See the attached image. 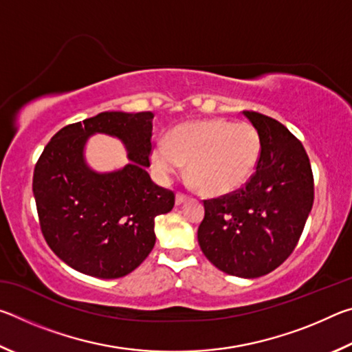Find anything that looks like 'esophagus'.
Instances as JSON below:
<instances>
[{"label": "esophagus", "mask_w": 352, "mask_h": 352, "mask_svg": "<svg viewBox=\"0 0 352 352\" xmlns=\"http://www.w3.org/2000/svg\"><path fill=\"white\" fill-rule=\"evenodd\" d=\"M188 200V197H186V195H184V194H180V192H178L177 195H175V205L178 206V205H182V204H184V201H186Z\"/></svg>", "instance_id": "34e87169"}]
</instances>
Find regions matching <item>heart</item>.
<instances>
[{"label":"heart","mask_w":352,"mask_h":352,"mask_svg":"<svg viewBox=\"0 0 352 352\" xmlns=\"http://www.w3.org/2000/svg\"><path fill=\"white\" fill-rule=\"evenodd\" d=\"M261 147L259 132L248 122L190 121L172 129L169 140L153 142L151 163L162 183H169L189 163V175L204 192L225 195L252 178Z\"/></svg>","instance_id":"1"}]
</instances>
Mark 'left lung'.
<instances>
[{"instance_id":"left-lung-1","label":"left lung","mask_w":352,"mask_h":352,"mask_svg":"<svg viewBox=\"0 0 352 352\" xmlns=\"http://www.w3.org/2000/svg\"><path fill=\"white\" fill-rule=\"evenodd\" d=\"M243 116L259 132V163L242 189L204 201L197 239L219 270L252 279L295 250L314 205V177L305 147L287 127L256 111Z\"/></svg>"}]
</instances>
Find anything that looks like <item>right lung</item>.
I'll use <instances>...</instances> for the list:
<instances>
[{
    "instance_id": "1",
    "label": "right lung",
    "mask_w": 352,
    "mask_h": 352,
    "mask_svg": "<svg viewBox=\"0 0 352 352\" xmlns=\"http://www.w3.org/2000/svg\"><path fill=\"white\" fill-rule=\"evenodd\" d=\"M152 111H104L52 136L34 170L32 190L41 233L65 264L85 275L115 279L133 272L155 245V217L175 204L152 182ZM96 133L115 135L131 163L98 173L85 158Z\"/></svg>"
}]
</instances>
